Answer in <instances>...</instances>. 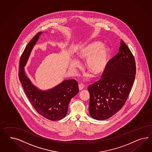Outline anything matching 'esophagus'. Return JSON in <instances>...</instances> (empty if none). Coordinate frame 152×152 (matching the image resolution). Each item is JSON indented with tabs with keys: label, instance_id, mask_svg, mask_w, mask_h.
Returning a JSON list of instances; mask_svg holds the SVG:
<instances>
[{
	"label": "esophagus",
	"instance_id": "obj_1",
	"mask_svg": "<svg viewBox=\"0 0 152 152\" xmlns=\"http://www.w3.org/2000/svg\"><path fill=\"white\" fill-rule=\"evenodd\" d=\"M83 88H84L83 85H81V84H80V85H78V88H79V90H80V91L82 90Z\"/></svg>",
	"mask_w": 152,
	"mask_h": 152
}]
</instances>
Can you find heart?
<instances>
[{
  "instance_id": "heart-1",
  "label": "heart",
  "mask_w": 152,
  "mask_h": 152,
  "mask_svg": "<svg viewBox=\"0 0 152 152\" xmlns=\"http://www.w3.org/2000/svg\"><path fill=\"white\" fill-rule=\"evenodd\" d=\"M78 57L86 60L85 66L94 76H99L106 69L110 56L108 47L102 46L100 42H93L83 46L77 53ZM77 60H74L71 66L76 68L79 66Z\"/></svg>"
}]
</instances>
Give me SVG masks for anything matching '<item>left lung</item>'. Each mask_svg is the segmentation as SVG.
I'll return each mask as SVG.
<instances>
[{
  "label": "left lung",
  "instance_id": "8db88e82",
  "mask_svg": "<svg viewBox=\"0 0 152 152\" xmlns=\"http://www.w3.org/2000/svg\"><path fill=\"white\" fill-rule=\"evenodd\" d=\"M135 61L129 47L121 40L119 52L108 61L101 78L89 85V112L95 119L110 118L124 106L133 86Z\"/></svg>",
  "mask_w": 152,
  "mask_h": 152
}]
</instances>
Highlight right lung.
<instances>
[{"mask_svg": "<svg viewBox=\"0 0 152 152\" xmlns=\"http://www.w3.org/2000/svg\"><path fill=\"white\" fill-rule=\"evenodd\" d=\"M42 32L33 38L26 47L20 58L19 78L28 99L37 112L47 119L57 121L67 114L69 101L78 92V83L75 80H66L47 91L37 88L25 74L24 67L32 50Z\"/></svg>", "mask_w": 152, "mask_h": 152, "instance_id": "1", "label": "right lung"}]
</instances>
